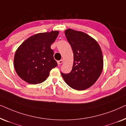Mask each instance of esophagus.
<instances>
[{"instance_id":"34e87169","label":"esophagus","mask_w":126,"mask_h":126,"mask_svg":"<svg viewBox=\"0 0 126 126\" xmlns=\"http://www.w3.org/2000/svg\"><path fill=\"white\" fill-rule=\"evenodd\" d=\"M63 63V60H59V61H57V63H58V65H61V64H62V63Z\"/></svg>"}]
</instances>
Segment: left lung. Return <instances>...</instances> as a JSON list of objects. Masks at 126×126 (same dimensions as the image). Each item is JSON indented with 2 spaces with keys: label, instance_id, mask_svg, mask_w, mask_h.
Wrapping results in <instances>:
<instances>
[{
  "label": "left lung",
  "instance_id": "8db88e82",
  "mask_svg": "<svg viewBox=\"0 0 126 126\" xmlns=\"http://www.w3.org/2000/svg\"><path fill=\"white\" fill-rule=\"evenodd\" d=\"M65 34L73 52V65L69 73L61 72L72 88L81 91L91 87L100 76L103 59L98 43L88 34L69 29Z\"/></svg>",
  "mask_w": 126,
  "mask_h": 126
}]
</instances>
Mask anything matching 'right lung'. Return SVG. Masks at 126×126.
Here are the masks:
<instances>
[{"label":"right lung","instance_id":"add662e5","mask_svg":"<svg viewBox=\"0 0 126 126\" xmlns=\"http://www.w3.org/2000/svg\"><path fill=\"white\" fill-rule=\"evenodd\" d=\"M58 34L57 31H52L35 34L18 47L14 63L15 71L22 80L31 84L41 83L57 66L50 46Z\"/></svg>","mask_w":126,"mask_h":126}]
</instances>
